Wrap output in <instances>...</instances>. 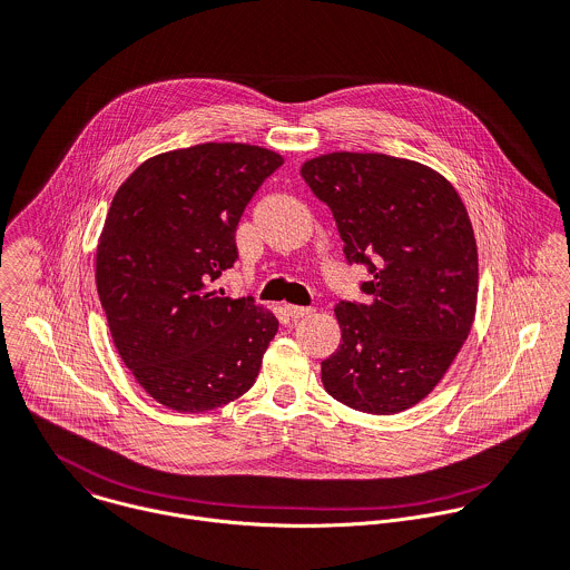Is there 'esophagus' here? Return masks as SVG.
<instances>
[{
	"label": "esophagus",
	"instance_id": "1",
	"mask_svg": "<svg viewBox=\"0 0 570 570\" xmlns=\"http://www.w3.org/2000/svg\"><path fill=\"white\" fill-rule=\"evenodd\" d=\"M314 309L312 307H301V305H287V314L294 318V321H298V318H305V316H309Z\"/></svg>",
	"mask_w": 570,
	"mask_h": 570
}]
</instances>
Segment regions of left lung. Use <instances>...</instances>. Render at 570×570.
Returning a JSON list of instances; mask_svg holds the SVG:
<instances>
[{"mask_svg": "<svg viewBox=\"0 0 570 570\" xmlns=\"http://www.w3.org/2000/svg\"><path fill=\"white\" fill-rule=\"evenodd\" d=\"M330 205L350 265L372 274L370 303L341 301L338 350L323 384L338 402L376 415L420 402L471 332L478 247L464 203L431 168L386 155L334 153L301 168Z\"/></svg>", "mask_w": 570, "mask_h": 570, "instance_id": "left-lung-1", "label": "left lung"}]
</instances>
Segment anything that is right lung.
Segmentation results:
<instances>
[{
    "label": "right lung",
    "mask_w": 570,
    "mask_h": 570,
    "mask_svg": "<svg viewBox=\"0 0 570 570\" xmlns=\"http://www.w3.org/2000/svg\"><path fill=\"white\" fill-rule=\"evenodd\" d=\"M283 157L200 144L144 161L117 190L97 245V292L115 347L164 406H223L258 376L278 332L252 296L212 283L236 258V227Z\"/></svg>",
    "instance_id": "1"
}]
</instances>
